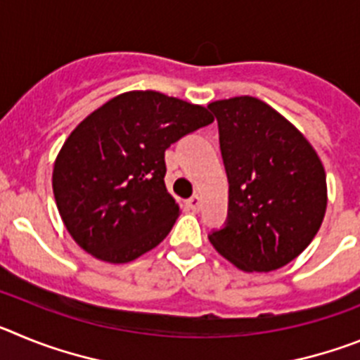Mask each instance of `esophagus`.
<instances>
[{"mask_svg":"<svg viewBox=\"0 0 360 360\" xmlns=\"http://www.w3.org/2000/svg\"><path fill=\"white\" fill-rule=\"evenodd\" d=\"M187 205H189V209H193V211H200V207H202V198H200L198 195H193L187 200Z\"/></svg>","mask_w":360,"mask_h":360,"instance_id":"obj_1","label":"esophagus"}]
</instances>
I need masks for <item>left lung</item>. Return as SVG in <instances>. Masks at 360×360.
<instances>
[{
  "mask_svg": "<svg viewBox=\"0 0 360 360\" xmlns=\"http://www.w3.org/2000/svg\"><path fill=\"white\" fill-rule=\"evenodd\" d=\"M229 180L227 221L209 240L245 272L281 269L307 249L326 211V174L310 142L256 97L209 104Z\"/></svg>",
  "mask_w": 360,
  "mask_h": 360,
  "instance_id": "left-lung-1",
  "label": "left lung"
}]
</instances>
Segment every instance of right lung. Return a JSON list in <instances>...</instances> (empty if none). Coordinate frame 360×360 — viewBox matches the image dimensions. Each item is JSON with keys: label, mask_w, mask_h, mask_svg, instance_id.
<instances>
[{"label": "right lung", "mask_w": 360, "mask_h": 360, "mask_svg": "<svg viewBox=\"0 0 360 360\" xmlns=\"http://www.w3.org/2000/svg\"><path fill=\"white\" fill-rule=\"evenodd\" d=\"M207 108L158 91L117 95L70 133L53 164L57 209L72 238L108 263L155 249L173 229L165 149L209 126Z\"/></svg>", "instance_id": "obj_1"}]
</instances>
